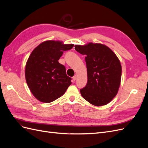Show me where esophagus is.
<instances>
[{
    "mask_svg": "<svg viewBox=\"0 0 148 148\" xmlns=\"http://www.w3.org/2000/svg\"><path fill=\"white\" fill-rule=\"evenodd\" d=\"M77 76H76V75L73 76V77H72V79H73V81H74V82L75 81V80H76V79H77Z\"/></svg>",
    "mask_w": 148,
    "mask_h": 148,
    "instance_id": "34e87169",
    "label": "esophagus"
}]
</instances>
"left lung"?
Segmentation results:
<instances>
[{
  "instance_id": "1",
  "label": "left lung",
  "mask_w": 148,
  "mask_h": 148,
  "mask_svg": "<svg viewBox=\"0 0 148 148\" xmlns=\"http://www.w3.org/2000/svg\"><path fill=\"white\" fill-rule=\"evenodd\" d=\"M85 55L88 82L80 89L82 97L96 106H104L117 95L121 82L122 66L115 53L104 44L89 42L75 45Z\"/></svg>"
}]
</instances>
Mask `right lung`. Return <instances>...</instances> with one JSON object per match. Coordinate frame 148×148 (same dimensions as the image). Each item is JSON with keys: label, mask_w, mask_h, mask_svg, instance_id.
<instances>
[{"label": "right lung", "mask_w": 148, "mask_h": 148, "mask_svg": "<svg viewBox=\"0 0 148 148\" xmlns=\"http://www.w3.org/2000/svg\"><path fill=\"white\" fill-rule=\"evenodd\" d=\"M73 46L51 40L42 42L31 53L25 66V78L31 93L39 101L56 100L71 84L65 67L58 60L64 51Z\"/></svg>", "instance_id": "1"}]
</instances>
